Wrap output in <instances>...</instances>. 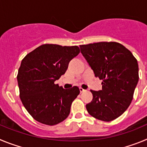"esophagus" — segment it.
Wrapping results in <instances>:
<instances>
[{
    "label": "esophagus",
    "instance_id": "esophagus-1",
    "mask_svg": "<svg viewBox=\"0 0 147 147\" xmlns=\"http://www.w3.org/2000/svg\"><path fill=\"white\" fill-rule=\"evenodd\" d=\"M80 93H83V92L85 91V90L83 89L82 88H80Z\"/></svg>",
    "mask_w": 147,
    "mask_h": 147
}]
</instances>
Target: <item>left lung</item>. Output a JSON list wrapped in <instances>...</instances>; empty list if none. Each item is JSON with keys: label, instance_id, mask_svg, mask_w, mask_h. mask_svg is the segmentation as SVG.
<instances>
[{"label": "left lung", "instance_id": "left-lung-1", "mask_svg": "<svg viewBox=\"0 0 147 147\" xmlns=\"http://www.w3.org/2000/svg\"><path fill=\"white\" fill-rule=\"evenodd\" d=\"M81 53L96 77L102 80V90H93V100L86 105L93 117L110 121L125 112L133 98L138 82L136 58L116 42H99L80 45Z\"/></svg>", "mask_w": 147, "mask_h": 147}]
</instances>
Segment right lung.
I'll return each instance as SVG.
<instances>
[{"instance_id":"1","label":"right lung","mask_w":147,"mask_h":147,"mask_svg":"<svg viewBox=\"0 0 147 147\" xmlns=\"http://www.w3.org/2000/svg\"><path fill=\"white\" fill-rule=\"evenodd\" d=\"M80 48L44 44L22 59L17 76L20 98L32 118L46 125H55L68 116L79 88L63 89L54 84L65 73Z\"/></svg>"}]
</instances>
